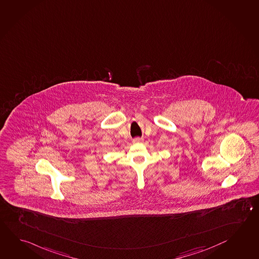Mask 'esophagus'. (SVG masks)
Instances as JSON below:
<instances>
[{
	"instance_id": "esophagus-1",
	"label": "esophagus",
	"mask_w": 259,
	"mask_h": 259,
	"mask_svg": "<svg viewBox=\"0 0 259 259\" xmlns=\"http://www.w3.org/2000/svg\"><path fill=\"white\" fill-rule=\"evenodd\" d=\"M141 141H142V139H141V138H135V139L132 140L133 143H138V142H141Z\"/></svg>"
}]
</instances>
